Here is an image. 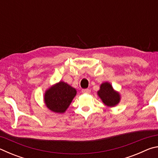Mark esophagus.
Instances as JSON below:
<instances>
[{
	"mask_svg": "<svg viewBox=\"0 0 158 158\" xmlns=\"http://www.w3.org/2000/svg\"><path fill=\"white\" fill-rule=\"evenodd\" d=\"M82 93H86V94H89V93H90V90L89 89H82Z\"/></svg>",
	"mask_w": 158,
	"mask_h": 158,
	"instance_id": "esophagus-1",
	"label": "esophagus"
}]
</instances>
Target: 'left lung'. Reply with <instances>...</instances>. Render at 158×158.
Listing matches in <instances>:
<instances>
[{
  "label": "left lung",
  "instance_id": "1",
  "mask_svg": "<svg viewBox=\"0 0 158 158\" xmlns=\"http://www.w3.org/2000/svg\"><path fill=\"white\" fill-rule=\"evenodd\" d=\"M98 94L106 106H114L120 101L118 93L114 91L111 85L107 82L103 83L100 85V89L98 92Z\"/></svg>",
  "mask_w": 158,
  "mask_h": 158
}]
</instances>
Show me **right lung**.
<instances>
[{
    "label": "right lung",
    "instance_id": "add662e5",
    "mask_svg": "<svg viewBox=\"0 0 158 158\" xmlns=\"http://www.w3.org/2000/svg\"><path fill=\"white\" fill-rule=\"evenodd\" d=\"M77 90L65 82L60 81L47 90L44 102L48 108L56 113H63L70 105Z\"/></svg>",
    "mask_w": 158,
    "mask_h": 158
}]
</instances>
